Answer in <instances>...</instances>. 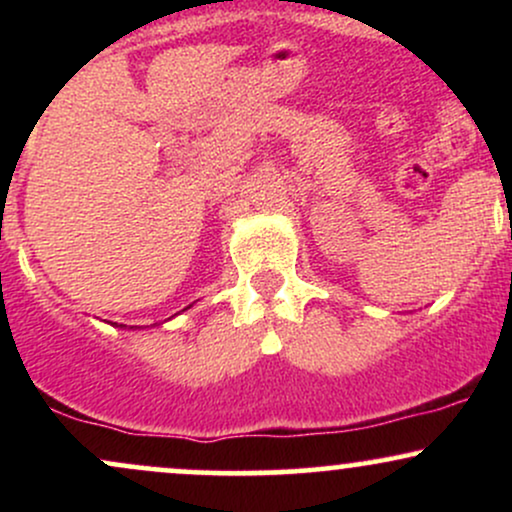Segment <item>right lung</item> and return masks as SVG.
Masks as SVG:
<instances>
[{"mask_svg":"<svg viewBox=\"0 0 512 512\" xmlns=\"http://www.w3.org/2000/svg\"><path fill=\"white\" fill-rule=\"evenodd\" d=\"M185 310H187V308H185ZM120 327H125V325H120Z\"/></svg>","mask_w":512,"mask_h":512,"instance_id":"obj_1","label":"right lung"}]
</instances>
